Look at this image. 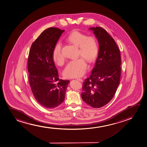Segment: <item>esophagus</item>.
I'll use <instances>...</instances> for the list:
<instances>
[{"instance_id": "esophagus-1", "label": "esophagus", "mask_w": 147, "mask_h": 147, "mask_svg": "<svg viewBox=\"0 0 147 147\" xmlns=\"http://www.w3.org/2000/svg\"><path fill=\"white\" fill-rule=\"evenodd\" d=\"M77 80H78L79 81L81 82H83V80L82 79H79V78H77L76 79Z\"/></svg>"}]
</instances>
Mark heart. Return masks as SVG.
<instances>
[{"mask_svg":"<svg viewBox=\"0 0 147 147\" xmlns=\"http://www.w3.org/2000/svg\"><path fill=\"white\" fill-rule=\"evenodd\" d=\"M66 41L79 48L78 56L81 58L70 61L68 63L63 74L66 78H78L81 77L86 71V61L90 63L96 60L99 51L98 41L94 36H88L84 33L77 30L71 31L67 38ZM54 62L59 65L64 63L65 57L61 51V45L58 42L54 47L53 52Z\"/></svg>","mask_w":147,"mask_h":147,"instance_id":"1","label":"heart"}]
</instances>
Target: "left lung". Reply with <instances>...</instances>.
Here are the masks:
<instances>
[{"label":"left lung","instance_id":"left-lung-1","mask_svg":"<svg viewBox=\"0 0 147 147\" xmlns=\"http://www.w3.org/2000/svg\"><path fill=\"white\" fill-rule=\"evenodd\" d=\"M98 41V56L92 74L83 83L82 98L88 105L99 108L113 98L119 85L121 54L114 39L101 27L90 28Z\"/></svg>","mask_w":147,"mask_h":147}]
</instances>
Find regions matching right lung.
<instances>
[{"instance_id": "obj_1", "label": "right lung", "mask_w": 147, "mask_h": 147, "mask_svg": "<svg viewBox=\"0 0 147 147\" xmlns=\"http://www.w3.org/2000/svg\"><path fill=\"white\" fill-rule=\"evenodd\" d=\"M64 30L50 28L35 40L30 49L28 69L35 98L42 106L52 109L63 102L70 81L59 79L53 52Z\"/></svg>"}]
</instances>
